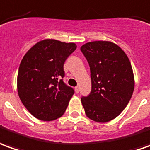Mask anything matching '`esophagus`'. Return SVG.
<instances>
[{"label":"esophagus","instance_id":"esophagus-1","mask_svg":"<svg viewBox=\"0 0 150 150\" xmlns=\"http://www.w3.org/2000/svg\"><path fill=\"white\" fill-rule=\"evenodd\" d=\"M75 92H76V93H78V92H79V87L78 86H76L75 87Z\"/></svg>","mask_w":150,"mask_h":150}]
</instances>
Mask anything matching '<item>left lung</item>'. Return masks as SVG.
<instances>
[{"label": "left lung", "mask_w": 150, "mask_h": 150, "mask_svg": "<svg viewBox=\"0 0 150 150\" xmlns=\"http://www.w3.org/2000/svg\"><path fill=\"white\" fill-rule=\"evenodd\" d=\"M89 63L91 92L81 97L87 117L106 123L116 118L128 105L134 90V76L128 56L108 41H94L81 47Z\"/></svg>", "instance_id": "left-lung-1"}]
</instances>
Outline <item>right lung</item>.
I'll use <instances>...</instances> for the list:
<instances>
[{
    "label": "right lung",
    "instance_id": "obj_1",
    "mask_svg": "<svg viewBox=\"0 0 150 150\" xmlns=\"http://www.w3.org/2000/svg\"><path fill=\"white\" fill-rule=\"evenodd\" d=\"M76 48L73 43L45 39L22 58L18 73L19 98L40 120H56L66 110L74 90L63 81L64 64Z\"/></svg>",
    "mask_w": 150,
    "mask_h": 150
}]
</instances>
